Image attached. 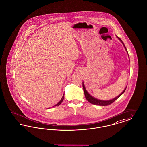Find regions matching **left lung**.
<instances>
[{
    "mask_svg": "<svg viewBox=\"0 0 147 147\" xmlns=\"http://www.w3.org/2000/svg\"><path fill=\"white\" fill-rule=\"evenodd\" d=\"M117 37V38L119 39L121 41V42L122 43L123 45V46H124V47H125V48L126 51L127 52V49H126V47H125V45L123 44V42L122 41L121 39L119 37ZM82 86H83V91H84V95H85V97H86V99H87L89 102H90L91 104H94V105H100V106H106V105H109L111 104V103H113L114 102H115V100H116L117 99H118V98H119L120 96H121L122 94L125 92V90L126 89V87H126V88L121 93L120 95H119L117 96H116V97L115 98H114V99H111V100H107V101H105H105H104V100H101L97 99H96L95 98L93 97L92 96H90V94L88 93V92L87 91L86 89V88H85V87H84V83H83V82L82 83Z\"/></svg>",
    "mask_w": 147,
    "mask_h": 147,
    "instance_id": "obj_1",
    "label": "left lung"
}]
</instances>
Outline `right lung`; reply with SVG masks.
Instances as JSON below:
<instances>
[{"mask_svg":"<svg viewBox=\"0 0 147 147\" xmlns=\"http://www.w3.org/2000/svg\"><path fill=\"white\" fill-rule=\"evenodd\" d=\"M64 94L63 95V97H62V98H61V99L60 100V102H58L57 104L56 105H55L54 107H55V106H59L61 102H63V100H64Z\"/></svg>","mask_w":147,"mask_h":147,"instance_id":"1","label":"right lung"}]
</instances>
